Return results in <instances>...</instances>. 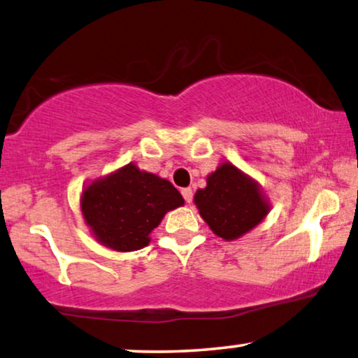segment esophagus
Instances as JSON below:
<instances>
[{
  "label": "esophagus",
  "instance_id": "esophagus-1",
  "mask_svg": "<svg viewBox=\"0 0 358 358\" xmlns=\"http://www.w3.org/2000/svg\"><path fill=\"white\" fill-rule=\"evenodd\" d=\"M181 194H183L185 201L188 202V204L191 201H193V189H191V188H183V189H181Z\"/></svg>",
  "mask_w": 358,
  "mask_h": 358
}]
</instances>
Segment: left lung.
<instances>
[{
	"mask_svg": "<svg viewBox=\"0 0 358 358\" xmlns=\"http://www.w3.org/2000/svg\"><path fill=\"white\" fill-rule=\"evenodd\" d=\"M206 181V188L196 191L194 204L218 238H243L268 215L271 204L262 186L231 162H222Z\"/></svg>",
	"mask_w": 358,
	"mask_h": 358,
	"instance_id": "1",
	"label": "left lung"
}]
</instances>
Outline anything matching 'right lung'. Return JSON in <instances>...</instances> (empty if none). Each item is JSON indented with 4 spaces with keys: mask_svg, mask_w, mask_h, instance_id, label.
Returning a JSON list of instances; mask_svg holds the SVG:
<instances>
[{
    "mask_svg": "<svg viewBox=\"0 0 358 358\" xmlns=\"http://www.w3.org/2000/svg\"><path fill=\"white\" fill-rule=\"evenodd\" d=\"M185 204L169 180L127 164L88 185L80 194V210L96 241L117 252L148 246L149 234L165 213Z\"/></svg>",
    "mask_w": 358,
    "mask_h": 358,
    "instance_id": "1",
    "label": "right lung"
}]
</instances>
